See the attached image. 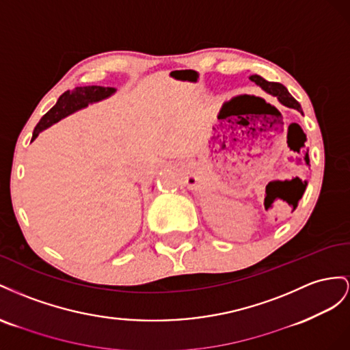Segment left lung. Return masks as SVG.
Returning a JSON list of instances; mask_svg holds the SVG:
<instances>
[{
  "mask_svg": "<svg viewBox=\"0 0 350 350\" xmlns=\"http://www.w3.org/2000/svg\"><path fill=\"white\" fill-rule=\"evenodd\" d=\"M249 79H251L252 82H255L258 86H261L267 94H271L273 96H277L278 101H280L283 105H286L288 108H295V109H297V111H301V104H299L296 99L291 94H288L286 86H283L282 83L268 82L264 77L258 76V75H252Z\"/></svg>",
  "mask_w": 350,
  "mask_h": 350,
  "instance_id": "left-lung-1",
  "label": "left lung"
}]
</instances>
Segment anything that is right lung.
Segmentation results:
<instances>
[{"label": "right lung", "mask_w": 350, "mask_h": 350, "mask_svg": "<svg viewBox=\"0 0 350 350\" xmlns=\"http://www.w3.org/2000/svg\"><path fill=\"white\" fill-rule=\"evenodd\" d=\"M114 92H116L114 88H104V86H81V88H75L73 91L64 92L58 98L57 104L49 109L41 120H39V123L36 124L33 131L32 141H35L38 135L42 131H45L46 127L57 123L58 120H62L66 116L77 111V109L88 107V104L101 101V99L108 98Z\"/></svg>", "instance_id": "add662e5"}]
</instances>
